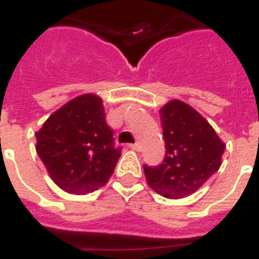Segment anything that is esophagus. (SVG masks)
Here are the masks:
<instances>
[{
  "instance_id": "obj_1",
  "label": "esophagus",
  "mask_w": 259,
  "mask_h": 259,
  "mask_svg": "<svg viewBox=\"0 0 259 259\" xmlns=\"http://www.w3.org/2000/svg\"><path fill=\"white\" fill-rule=\"evenodd\" d=\"M129 147L132 150H135V151H140V144L139 143H135V144H129Z\"/></svg>"
}]
</instances>
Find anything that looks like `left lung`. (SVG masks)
I'll return each mask as SVG.
<instances>
[{"label": "left lung", "mask_w": 259, "mask_h": 259, "mask_svg": "<svg viewBox=\"0 0 259 259\" xmlns=\"http://www.w3.org/2000/svg\"><path fill=\"white\" fill-rule=\"evenodd\" d=\"M165 158L158 166L144 165L148 186L158 194L178 200L200 189L222 163L225 143L204 116L180 100L159 109Z\"/></svg>", "instance_id": "1"}]
</instances>
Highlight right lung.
Masks as SVG:
<instances>
[{
	"instance_id": "obj_1",
	"label": "right lung",
	"mask_w": 259,
	"mask_h": 259,
	"mask_svg": "<svg viewBox=\"0 0 259 259\" xmlns=\"http://www.w3.org/2000/svg\"><path fill=\"white\" fill-rule=\"evenodd\" d=\"M36 151L50 178L70 194H87L113 174L120 147L105 120L102 100L83 94L66 102L36 133Z\"/></svg>"
}]
</instances>
